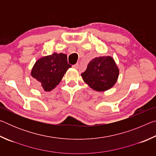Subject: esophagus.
Segmentation results:
<instances>
[{"label":"esophagus","instance_id":"esophagus-1","mask_svg":"<svg viewBox=\"0 0 156 156\" xmlns=\"http://www.w3.org/2000/svg\"><path fill=\"white\" fill-rule=\"evenodd\" d=\"M78 66H79L78 63H76V64L73 65L72 66V67H73V68H74V69H77L78 68Z\"/></svg>","mask_w":156,"mask_h":156}]
</instances>
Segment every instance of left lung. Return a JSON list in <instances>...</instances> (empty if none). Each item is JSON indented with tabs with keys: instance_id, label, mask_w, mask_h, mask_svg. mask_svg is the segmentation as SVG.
Instances as JSON below:
<instances>
[{
	"instance_id": "left-lung-1",
	"label": "left lung",
	"mask_w": 156,
	"mask_h": 156,
	"mask_svg": "<svg viewBox=\"0 0 156 156\" xmlns=\"http://www.w3.org/2000/svg\"><path fill=\"white\" fill-rule=\"evenodd\" d=\"M119 69L111 56L95 58L81 73L83 80L97 91H104L112 88L117 81Z\"/></svg>"
}]
</instances>
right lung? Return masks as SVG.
I'll return each mask as SVG.
<instances>
[{"instance_id": "right-lung-1", "label": "right lung", "mask_w": 156, "mask_h": 156, "mask_svg": "<svg viewBox=\"0 0 156 156\" xmlns=\"http://www.w3.org/2000/svg\"><path fill=\"white\" fill-rule=\"evenodd\" d=\"M72 65L68 64L66 54L54 53L37 60L31 70V76L38 88L51 91L60 83Z\"/></svg>"}]
</instances>
